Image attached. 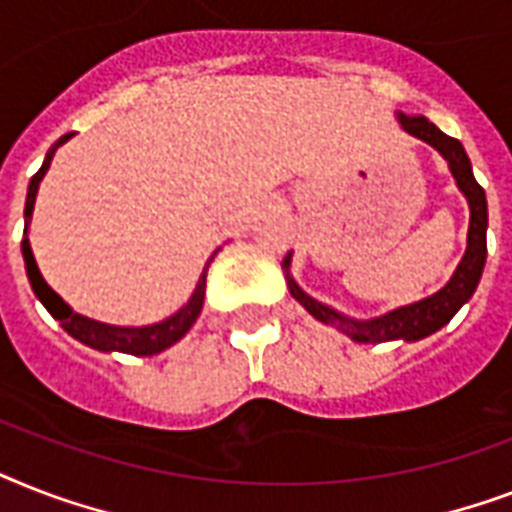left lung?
I'll use <instances>...</instances> for the list:
<instances>
[{"instance_id": "left-lung-1", "label": "left lung", "mask_w": 512, "mask_h": 512, "mask_svg": "<svg viewBox=\"0 0 512 512\" xmlns=\"http://www.w3.org/2000/svg\"><path fill=\"white\" fill-rule=\"evenodd\" d=\"M398 122H401V127H404L409 135L425 140L428 146L436 148L438 154L449 162V170H452L454 180H457V188L465 193V199H468L470 207L468 247H465V255H462L454 276L446 281L444 289H438L436 295H430L425 297V300H420V303L404 305V308H396V311L385 313V316H377V319L366 321L342 316L335 308H329V305L313 300L311 295H305L303 289L297 287V281L289 276L292 255L284 257V263L281 265H284V271H287L289 292H292V297H295L297 303L303 305L313 319H319L321 324H329V327L340 329L342 335H348L350 340L356 342H414L433 335V332H438L444 324H449L454 313L460 311L462 305L473 297L486 265V225H489L486 193L484 188L476 183V177H473V167H470V159L468 154H465L462 143L460 140L449 138V135H444V132L438 130L433 122H428L425 116L398 114Z\"/></svg>"}]
</instances>
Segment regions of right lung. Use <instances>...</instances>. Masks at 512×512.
<instances>
[{"label": "right lung", "mask_w": 512, "mask_h": 512, "mask_svg": "<svg viewBox=\"0 0 512 512\" xmlns=\"http://www.w3.org/2000/svg\"><path fill=\"white\" fill-rule=\"evenodd\" d=\"M74 138V132H68L63 138L55 143V146L47 151L44 156L42 167L31 177V183H28V193H26V209H23V217H26V231L28 223H31V215H34V201H36V191H39V183H42L44 172L50 170V162L55 151H58L66 140ZM20 249H23V260H26V273L28 281H31V289H34V295L42 300V305L47 311L60 321V327L66 329L68 335L76 337L84 345H90L95 350H103V353H111V350H119V353H130V356H154V353H162L170 345H175L180 337H185V332L193 327V321L199 319L201 305H204V289H207V268L212 263V257L204 265V271L199 276V284L193 289L191 300L180 308L177 313H172L170 319L159 321V324H148V327H111V324H100L95 319H87L82 313L71 311V305L63 303V297L58 292H52L50 284L42 279V273L36 268L34 252H31V244L28 239L20 241Z\"/></svg>", "instance_id": "obj_1"}]
</instances>
